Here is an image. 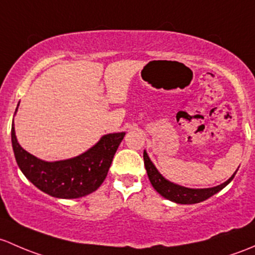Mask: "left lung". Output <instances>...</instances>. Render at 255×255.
<instances>
[{"instance_id":"left-lung-1","label":"left lung","mask_w":255,"mask_h":255,"mask_svg":"<svg viewBox=\"0 0 255 255\" xmlns=\"http://www.w3.org/2000/svg\"><path fill=\"white\" fill-rule=\"evenodd\" d=\"M143 161H145L147 175H148V179L149 182H151L152 186L154 188V190H156L158 194H161L163 198L173 201V203L185 204V205L186 204L201 203V201L211 198L212 195H215V194L219 193L220 190H222L226 185L230 184L231 180L235 178V174L237 173V170H236L230 179L226 180V182L222 183V184L214 186V188L193 189V188H185V186H182L179 184H174V183L169 182V180L166 179V178L158 172V169L154 167V164L152 163V161L149 159L148 154H147L146 151H143Z\"/></svg>"}]
</instances>
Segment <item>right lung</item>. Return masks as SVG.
Segmentation results:
<instances>
[{
    "instance_id": "obj_1",
    "label": "right lung",
    "mask_w": 255,
    "mask_h": 255,
    "mask_svg": "<svg viewBox=\"0 0 255 255\" xmlns=\"http://www.w3.org/2000/svg\"><path fill=\"white\" fill-rule=\"evenodd\" d=\"M124 136L125 132L108 133L80 156L48 162L30 154L18 143L14 124L10 130L15 161L23 174L41 191L59 199L82 198L96 191L106 179Z\"/></svg>"
}]
</instances>
